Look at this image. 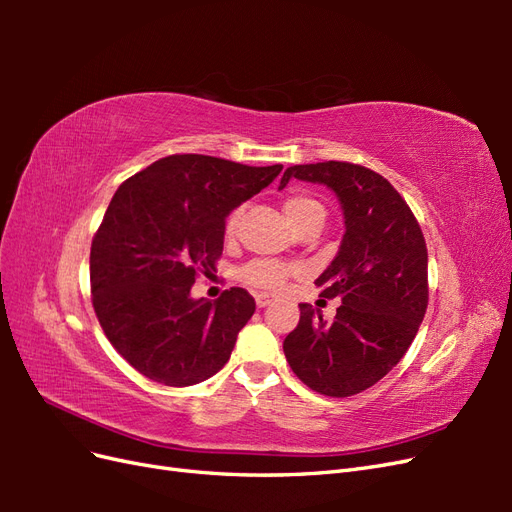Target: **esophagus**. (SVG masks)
<instances>
[{
    "label": "esophagus",
    "mask_w": 512,
    "mask_h": 512,
    "mask_svg": "<svg viewBox=\"0 0 512 512\" xmlns=\"http://www.w3.org/2000/svg\"><path fill=\"white\" fill-rule=\"evenodd\" d=\"M271 301H273V297H269V294H265V292L256 294V305H258V307H267Z\"/></svg>",
    "instance_id": "1"
}]
</instances>
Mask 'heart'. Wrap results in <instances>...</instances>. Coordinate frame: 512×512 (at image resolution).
<instances>
[{
  "label": "heart",
  "mask_w": 512,
  "mask_h": 512,
  "mask_svg": "<svg viewBox=\"0 0 512 512\" xmlns=\"http://www.w3.org/2000/svg\"><path fill=\"white\" fill-rule=\"evenodd\" d=\"M284 211L288 215V220L292 222L294 228H301L305 226L309 220L314 218H324V209L318 203L316 198L301 194V192H290L284 198ZM241 209H232L226 218L224 224V235L226 239H232L237 235L239 224H241ZM294 267L284 265V262H277V260H269V258H260L250 262V265L243 267L239 277L241 282H245L247 286H254V288H262V290H271V292H280L286 288L288 280L294 275Z\"/></svg>",
  "instance_id": "heart-1"
}]
</instances>
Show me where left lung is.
Segmentation results:
<instances>
[{"label": "left lung", "instance_id": "left-lung-1", "mask_svg": "<svg viewBox=\"0 0 512 512\" xmlns=\"http://www.w3.org/2000/svg\"><path fill=\"white\" fill-rule=\"evenodd\" d=\"M324 183L344 209L346 232L316 286L339 299L333 322L301 303L297 329L284 339L290 369L309 389L350 397L382 380L421 327L427 301V245L412 209L382 175L350 162L286 168L290 179Z\"/></svg>", "mask_w": 512, "mask_h": 512}]
</instances>
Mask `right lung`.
<instances>
[{"label":"right lung","mask_w":512,"mask_h":512,"mask_svg":"<svg viewBox=\"0 0 512 512\" xmlns=\"http://www.w3.org/2000/svg\"><path fill=\"white\" fill-rule=\"evenodd\" d=\"M282 168L175 153L119 185L91 241V303L108 342L149 380L198 384L230 359L254 297L230 288L211 303L190 290L218 271L226 215Z\"/></svg>","instance_id":"right-lung-1"}]
</instances>
